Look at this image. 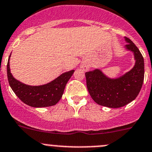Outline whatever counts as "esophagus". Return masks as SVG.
<instances>
[{
  "mask_svg": "<svg viewBox=\"0 0 152 152\" xmlns=\"http://www.w3.org/2000/svg\"><path fill=\"white\" fill-rule=\"evenodd\" d=\"M82 68H83V69H84V70H86V71H87V70H88V69H89V67H88V66L83 65V66H82Z\"/></svg>",
  "mask_w": 152,
  "mask_h": 152,
  "instance_id": "34e87169",
  "label": "esophagus"
}]
</instances>
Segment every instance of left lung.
I'll return each instance as SVG.
<instances>
[{
	"label": "left lung",
	"instance_id": "8db88e82",
	"mask_svg": "<svg viewBox=\"0 0 152 152\" xmlns=\"http://www.w3.org/2000/svg\"><path fill=\"white\" fill-rule=\"evenodd\" d=\"M126 50L133 53L134 66L116 78H110L99 69L86 72L87 88L94 101L110 108H118L137 97L144 79V60L138 48L129 39L124 37Z\"/></svg>",
	"mask_w": 152,
	"mask_h": 152
}]
</instances>
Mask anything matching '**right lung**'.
I'll return each mask as SVG.
<instances>
[{
	"label": "right lung",
	"mask_w": 152,
	"mask_h": 152,
	"mask_svg": "<svg viewBox=\"0 0 152 152\" xmlns=\"http://www.w3.org/2000/svg\"><path fill=\"white\" fill-rule=\"evenodd\" d=\"M9 56L7 63V77L12 91L23 102L33 107H45L55 105L62 97L66 85L75 70L66 72L51 82L41 86H29L14 77L11 73Z\"/></svg>",
	"instance_id": "right-lung-1"
}]
</instances>
